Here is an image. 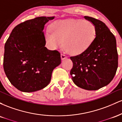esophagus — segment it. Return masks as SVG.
Returning <instances> with one entry per match:
<instances>
[{
	"mask_svg": "<svg viewBox=\"0 0 122 122\" xmlns=\"http://www.w3.org/2000/svg\"><path fill=\"white\" fill-rule=\"evenodd\" d=\"M61 60H65V59H66V58H67L66 56H65V54H61Z\"/></svg>",
	"mask_w": 122,
	"mask_h": 122,
	"instance_id": "obj_1",
	"label": "esophagus"
}]
</instances>
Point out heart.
Listing matches in <instances>:
<instances>
[{
    "label": "heart",
    "mask_w": 122,
    "mask_h": 122,
    "mask_svg": "<svg viewBox=\"0 0 122 122\" xmlns=\"http://www.w3.org/2000/svg\"><path fill=\"white\" fill-rule=\"evenodd\" d=\"M45 33V40L51 49L63 45L70 54L77 55L88 49L96 36V26L89 20L67 19L51 23Z\"/></svg>",
    "instance_id": "b5f03b06"
}]
</instances>
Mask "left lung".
<instances>
[{
	"instance_id": "8db88e82",
	"label": "left lung",
	"mask_w": 122,
	"mask_h": 122,
	"mask_svg": "<svg viewBox=\"0 0 122 122\" xmlns=\"http://www.w3.org/2000/svg\"><path fill=\"white\" fill-rule=\"evenodd\" d=\"M84 18L96 26V38L86 51L70 57L73 64L70 73L77 86L95 91L108 84L115 75L118 65L117 41L103 22L90 16Z\"/></svg>"
}]
</instances>
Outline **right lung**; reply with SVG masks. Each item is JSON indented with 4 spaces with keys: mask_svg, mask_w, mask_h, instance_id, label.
Wrapping results in <instances>:
<instances>
[{
    "mask_svg": "<svg viewBox=\"0 0 122 122\" xmlns=\"http://www.w3.org/2000/svg\"><path fill=\"white\" fill-rule=\"evenodd\" d=\"M54 17L40 16L20 23L5 43L4 71L20 91L32 92L46 87L53 69L61 64L60 53L45 46V25Z\"/></svg>",
    "mask_w": 122,
    "mask_h": 122,
    "instance_id": "1",
    "label": "right lung"
}]
</instances>
